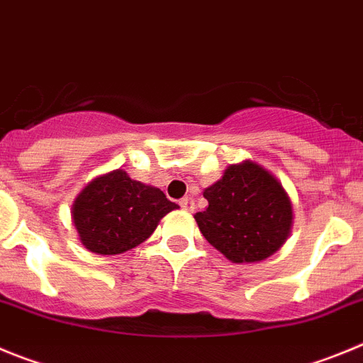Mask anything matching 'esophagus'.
Returning <instances> with one entry per match:
<instances>
[{
    "label": "esophagus",
    "instance_id": "obj_1",
    "mask_svg": "<svg viewBox=\"0 0 363 363\" xmlns=\"http://www.w3.org/2000/svg\"><path fill=\"white\" fill-rule=\"evenodd\" d=\"M179 204H181L182 210H186V211H194V208H195V202L191 197L181 199V201H179Z\"/></svg>",
    "mask_w": 363,
    "mask_h": 363
}]
</instances>
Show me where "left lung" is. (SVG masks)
I'll use <instances>...</instances> for the list:
<instances>
[{
    "label": "left lung",
    "mask_w": 363,
    "mask_h": 363,
    "mask_svg": "<svg viewBox=\"0 0 363 363\" xmlns=\"http://www.w3.org/2000/svg\"><path fill=\"white\" fill-rule=\"evenodd\" d=\"M208 208L195 213L204 238L235 264L260 262L291 233L293 206L275 175L257 162L228 166L204 189Z\"/></svg>",
    "instance_id": "8db88e82"
}]
</instances>
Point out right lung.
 Wrapping results in <instances>:
<instances>
[{
	"label": "right lung",
	"instance_id": "add662e5",
	"mask_svg": "<svg viewBox=\"0 0 363 363\" xmlns=\"http://www.w3.org/2000/svg\"><path fill=\"white\" fill-rule=\"evenodd\" d=\"M177 208L159 188L113 169L84 186L72 204V222L86 250L119 255L145 242L159 220Z\"/></svg>",
	"mask_w": 363,
	"mask_h": 363
}]
</instances>
